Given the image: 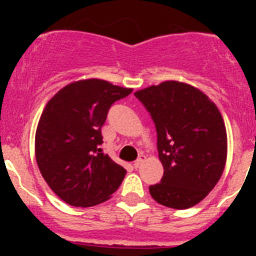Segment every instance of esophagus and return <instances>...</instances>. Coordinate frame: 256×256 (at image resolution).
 Returning <instances> with one entry per match:
<instances>
[{
  "label": "esophagus",
  "mask_w": 256,
  "mask_h": 256,
  "mask_svg": "<svg viewBox=\"0 0 256 256\" xmlns=\"http://www.w3.org/2000/svg\"><path fill=\"white\" fill-rule=\"evenodd\" d=\"M144 159H146V156H144V155H140L138 159L136 160L134 164H133V165H134V168H136V169L140 168V166H141V165H142V162H144Z\"/></svg>",
  "instance_id": "obj_1"
}]
</instances>
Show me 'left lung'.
Here are the masks:
<instances>
[{"instance_id":"obj_1","label":"left lung","mask_w":256,"mask_h":256,"mask_svg":"<svg viewBox=\"0 0 256 256\" xmlns=\"http://www.w3.org/2000/svg\"><path fill=\"white\" fill-rule=\"evenodd\" d=\"M134 96L150 112L164 166L160 183L148 187L155 201L172 209L198 204L220 180L227 133L216 104L198 88L168 80Z\"/></svg>"}]
</instances>
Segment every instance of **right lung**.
<instances>
[{
	"instance_id": "add662e5",
	"label": "right lung",
	"mask_w": 256,
	"mask_h": 256,
	"mask_svg": "<svg viewBox=\"0 0 256 256\" xmlns=\"http://www.w3.org/2000/svg\"><path fill=\"white\" fill-rule=\"evenodd\" d=\"M130 92L86 79L68 84L47 102L36 133V159L50 188L66 204H101L123 182L126 169L100 148L101 128L112 104Z\"/></svg>"
}]
</instances>
